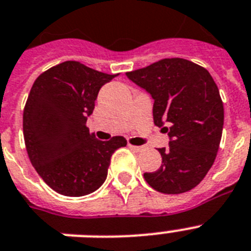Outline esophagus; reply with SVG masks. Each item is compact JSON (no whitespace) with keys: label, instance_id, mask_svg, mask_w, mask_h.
<instances>
[{"label":"esophagus","instance_id":"esophagus-1","mask_svg":"<svg viewBox=\"0 0 251 251\" xmlns=\"http://www.w3.org/2000/svg\"><path fill=\"white\" fill-rule=\"evenodd\" d=\"M128 147H129V149L132 150V151H134V152H141L143 150V147L133 146V145H130V143H128Z\"/></svg>","mask_w":251,"mask_h":251}]
</instances>
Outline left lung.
<instances>
[{
	"label": "left lung",
	"instance_id": "obj_1",
	"mask_svg": "<svg viewBox=\"0 0 251 251\" xmlns=\"http://www.w3.org/2000/svg\"><path fill=\"white\" fill-rule=\"evenodd\" d=\"M127 77L153 99V123L168 133L169 147L158 149L162 164L145 173L150 187L180 194L197 187L215 162L222 128L224 104L205 68L183 58H165Z\"/></svg>",
	"mask_w": 251,
	"mask_h": 251
}]
</instances>
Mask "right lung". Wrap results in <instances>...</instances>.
<instances>
[{
	"instance_id": "add662e5",
	"label": "right lung",
	"mask_w": 251,
	"mask_h": 251,
	"mask_svg": "<svg viewBox=\"0 0 251 251\" xmlns=\"http://www.w3.org/2000/svg\"><path fill=\"white\" fill-rule=\"evenodd\" d=\"M115 76L67 61L43 72L30 90L23 117L27 155L43 180L62 196L99 189L111 155L127 145L122 136L99 141L86 127L99 90Z\"/></svg>"
}]
</instances>
